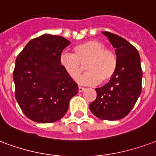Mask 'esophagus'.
Instances as JSON below:
<instances>
[{"label":"esophagus","mask_w":156,"mask_h":156,"mask_svg":"<svg viewBox=\"0 0 156 156\" xmlns=\"http://www.w3.org/2000/svg\"><path fill=\"white\" fill-rule=\"evenodd\" d=\"M84 90H85V87H81V86H79V87H78V92H79V93H82V92H83Z\"/></svg>","instance_id":"esophagus-1"}]
</instances>
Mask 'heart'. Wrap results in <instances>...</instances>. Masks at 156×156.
<instances>
[{
	"label": "heart",
	"instance_id": "b5f03b06",
	"mask_svg": "<svg viewBox=\"0 0 156 156\" xmlns=\"http://www.w3.org/2000/svg\"><path fill=\"white\" fill-rule=\"evenodd\" d=\"M59 63L70 78L76 80L83 70V64L88 72L79 78L84 84H97L111 80L117 69L116 55L101 41L87 40L73 48V54L63 53Z\"/></svg>",
	"mask_w": 156,
	"mask_h": 156
}]
</instances>
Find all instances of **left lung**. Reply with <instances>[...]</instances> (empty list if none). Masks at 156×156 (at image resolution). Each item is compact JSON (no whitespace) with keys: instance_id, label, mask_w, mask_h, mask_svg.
<instances>
[{"instance_id":"left-lung-1","label":"left lung","mask_w":156,"mask_h":156,"mask_svg":"<svg viewBox=\"0 0 156 156\" xmlns=\"http://www.w3.org/2000/svg\"><path fill=\"white\" fill-rule=\"evenodd\" d=\"M102 34L115 49L117 69L109 83L96 88L97 98L89 108L100 119L116 121L127 116L140 95V58L137 49L122 37L107 31Z\"/></svg>"}]
</instances>
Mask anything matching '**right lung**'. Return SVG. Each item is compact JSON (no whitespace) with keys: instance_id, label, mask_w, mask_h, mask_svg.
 <instances>
[{"instance_id":"right-lung-1","label":"right lung","mask_w":156,"mask_h":156,"mask_svg":"<svg viewBox=\"0 0 156 156\" xmlns=\"http://www.w3.org/2000/svg\"><path fill=\"white\" fill-rule=\"evenodd\" d=\"M69 44L63 37L45 34L31 40L17 56L15 96L29 119L39 123L58 121L78 93V84L59 63L63 49Z\"/></svg>"}]
</instances>
